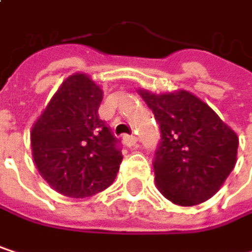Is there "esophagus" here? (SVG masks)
Instances as JSON below:
<instances>
[{
  "label": "esophagus",
  "mask_w": 252,
  "mask_h": 252,
  "mask_svg": "<svg viewBox=\"0 0 252 252\" xmlns=\"http://www.w3.org/2000/svg\"><path fill=\"white\" fill-rule=\"evenodd\" d=\"M137 143V137L135 135H124V144L131 147Z\"/></svg>",
  "instance_id": "34e87169"
}]
</instances>
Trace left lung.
Instances as JSON below:
<instances>
[{
	"label": "left lung",
	"mask_w": 252,
	"mask_h": 252,
	"mask_svg": "<svg viewBox=\"0 0 252 252\" xmlns=\"http://www.w3.org/2000/svg\"><path fill=\"white\" fill-rule=\"evenodd\" d=\"M137 92L160 126L162 141L153 165L160 194L179 206L212 198L235 168L236 132L188 90Z\"/></svg>",
	"instance_id": "8db88e82"
}]
</instances>
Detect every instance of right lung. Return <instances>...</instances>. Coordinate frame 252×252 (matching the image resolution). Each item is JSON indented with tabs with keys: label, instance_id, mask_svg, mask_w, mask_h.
I'll return each instance as SVG.
<instances>
[{
	"label": "right lung",
	"instance_id": "right-lung-1",
	"mask_svg": "<svg viewBox=\"0 0 252 252\" xmlns=\"http://www.w3.org/2000/svg\"><path fill=\"white\" fill-rule=\"evenodd\" d=\"M103 90L84 73L67 77L30 131L33 162L57 192L84 198L108 188L123 160L97 117Z\"/></svg>",
	"mask_w": 252,
	"mask_h": 252
}]
</instances>
